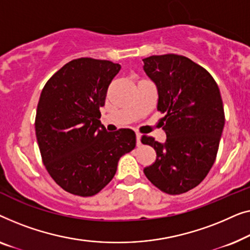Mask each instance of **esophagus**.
I'll return each mask as SVG.
<instances>
[{
    "label": "esophagus",
    "instance_id": "esophagus-1",
    "mask_svg": "<svg viewBox=\"0 0 250 250\" xmlns=\"http://www.w3.org/2000/svg\"><path fill=\"white\" fill-rule=\"evenodd\" d=\"M140 139H142V135H140V133H138V132H136V144H137V146L142 145V142H140Z\"/></svg>",
    "mask_w": 250,
    "mask_h": 250
}]
</instances>
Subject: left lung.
<instances>
[{
    "label": "left lung",
    "mask_w": 250,
    "mask_h": 250,
    "mask_svg": "<svg viewBox=\"0 0 250 250\" xmlns=\"http://www.w3.org/2000/svg\"><path fill=\"white\" fill-rule=\"evenodd\" d=\"M144 70L155 83L157 111L164 113V144L144 136L156 160L144 173L161 191L180 195L202 182L213 167L224 126L219 86L210 73L190 59L177 54L144 59Z\"/></svg>",
    "instance_id": "obj_1"
}]
</instances>
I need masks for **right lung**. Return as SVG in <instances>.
<instances>
[{"instance_id": "add662e5", "label": "right lung", "mask_w": 250, "mask_h": 250, "mask_svg": "<svg viewBox=\"0 0 250 250\" xmlns=\"http://www.w3.org/2000/svg\"><path fill=\"white\" fill-rule=\"evenodd\" d=\"M120 69L107 60L76 59L42 90L35 119L42 160L52 179L72 195L100 192L113 179L120 157L136 146L132 130L107 132L100 121V107Z\"/></svg>"}]
</instances>
